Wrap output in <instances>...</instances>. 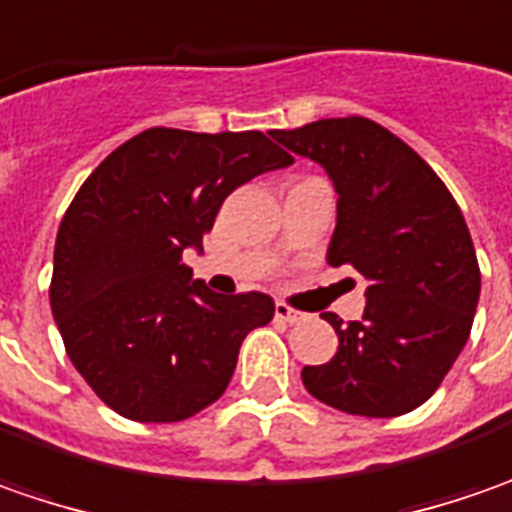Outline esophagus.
<instances>
[{"mask_svg":"<svg viewBox=\"0 0 512 512\" xmlns=\"http://www.w3.org/2000/svg\"><path fill=\"white\" fill-rule=\"evenodd\" d=\"M274 317H277V320H286V323H303V320H306L303 311L291 309L286 303H277V306H274Z\"/></svg>","mask_w":512,"mask_h":512,"instance_id":"esophagus-1","label":"esophagus"}]
</instances>
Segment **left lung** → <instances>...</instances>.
<instances>
[{
  "label": "left lung",
  "instance_id": "1",
  "mask_svg": "<svg viewBox=\"0 0 512 512\" xmlns=\"http://www.w3.org/2000/svg\"><path fill=\"white\" fill-rule=\"evenodd\" d=\"M272 135L334 181L328 263H348L368 283L362 320L323 314L340 348L326 365L303 368L306 391L354 416L414 411L465 348L479 303L482 274L462 209L442 178L371 118H323Z\"/></svg>",
  "mask_w": 512,
  "mask_h": 512
}]
</instances>
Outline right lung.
<instances>
[{
    "label": "right lung",
    "mask_w": 512,
    "mask_h": 512,
    "mask_svg": "<svg viewBox=\"0 0 512 512\" xmlns=\"http://www.w3.org/2000/svg\"><path fill=\"white\" fill-rule=\"evenodd\" d=\"M289 164L257 130L152 127L81 184L56 235L50 309L70 362L115 414L181 422L226 391L274 300L209 291L184 252L201 249L229 192Z\"/></svg>",
    "instance_id": "obj_1"
}]
</instances>
